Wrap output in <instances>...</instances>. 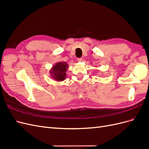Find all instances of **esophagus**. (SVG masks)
I'll list each match as a JSON object with an SVG mask.
<instances>
[{
	"instance_id": "34e87169",
	"label": "esophagus",
	"mask_w": 149,
	"mask_h": 149,
	"mask_svg": "<svg viewBox=\"0 0 149 149\" xmlns=\"http://www.w3.org/2000/svg\"><path fill=\"white\" fill-rule=\"evenodd\" d=\"M77 61L78 62H81L83 61V59H82L81 58H78V59H77Z\"/></svg>"
}]
</instances>
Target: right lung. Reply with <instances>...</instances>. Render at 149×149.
<instances>
[{
    "label": "right lung",
    "mask_w": 149,
    "mask_h": 149,
    "mask_svg": "<svg viewBox=\"0 0 149 149\" xmlns=\"http://www.w3.org/2000/svg\"><path fill=\"white\" fill-rule=\"evenodd\" d=\"M68 70V65L66 62H58L53 65L49 73L51 77L56 81H62L66 78V71Z\"/></svg>",
    "instance_id": "obj_1"
}]
</instances>
